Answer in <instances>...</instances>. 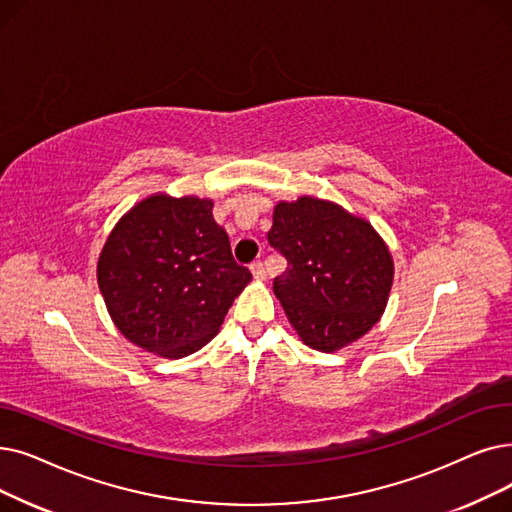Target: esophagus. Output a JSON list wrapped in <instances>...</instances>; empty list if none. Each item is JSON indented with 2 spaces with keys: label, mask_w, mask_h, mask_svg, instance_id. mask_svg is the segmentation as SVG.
Wrapping results in <instances>:
<instances>
[{
  "label": "esophagus",
  "mask_w": 512,
  "mask_h": 512,
  "mask_svg": "<svg viewBox=\"0 0 512 512\" xmlns=\"http://www.w3.org/2000/svg\"><path fill=\"white\" fill-rule=\"evenodd\" d=\"M251 272H253V276H255L257 280H263V278H265V268H263L261 261H255V263L251 265Z\"/></svg>",
  "instance_id": "obj_1"
}]
</instances>
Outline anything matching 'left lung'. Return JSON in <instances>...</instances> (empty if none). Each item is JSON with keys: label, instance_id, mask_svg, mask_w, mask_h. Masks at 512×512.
Here are the masks:
<instances>
[{"label": "left lung", "instance_id": "obj_1", "mask_svg": "<svg viewBox=\"0 0 512 512\" xmlns=\"http://www.w3.org/2000/svg\"><path fill=\"white\" fill-rule=\"evenodd\" d=\"M268 240L286 259L274 295L307 347L339 351L381 320L393 259L370 221L337 203L301 196L274 207Z\"/></svg>", "mask_w": 512, "mask_h": 512}]
</instances>
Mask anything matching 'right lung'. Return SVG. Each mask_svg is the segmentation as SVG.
I'll list each match as a JSON object with an SVG mask.
<instances>
[{"label":"right lung","instance_id":"add662e5","mask_svg":"<svg viewBox=\"0 0 512 512\" xmlns=\"http://www.w3.org/2000/svg\"><path fill=\"white\" fill-rule=\"evenodd\" d=\"M251 272L232 257L209 198L152 194L106 238L98 286L121 335L161 358L205 347Z\"/></svg>","mask_w":512,"mask_h":512}]
</instances>
